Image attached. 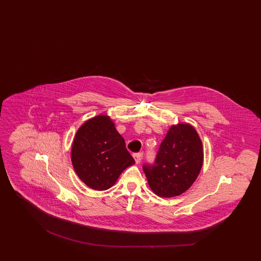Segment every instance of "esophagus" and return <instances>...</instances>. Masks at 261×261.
<instances>
[{"instance_id": "obj_1", "label": "esophagus", "mask_w": 261, "mask_h": 261, "mask_svg": "<svg viewBox=\"0 0 261 261\" xmlns=\"http://www.w3.org/2000/svg\"><path fill=\"white\" fill-rule=\"evenodd\" d=\"M142 153H136V154H133V159H134V161L136 162V164H139L141 161H142Z\"/></svg>"}]
</instances>
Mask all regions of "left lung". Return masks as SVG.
<instances>
[{
  "label": "left lung",
  "mask_w": 261,
  "mask_h": 261,
  "mask_svg": "<svg viewBox=\"0 0 261 261\" xmlns=\"http://www.w3.org/2000/svg\"><path fill=\"white\" fill-rule=\"evenodd\" d=\"M203 163L200 136L191 125L172 126L162 141L154 164H144L150 189L155 195L172 198L192 186Z\"/></svg>",
  "instance_id": "1"
}]
</instances>
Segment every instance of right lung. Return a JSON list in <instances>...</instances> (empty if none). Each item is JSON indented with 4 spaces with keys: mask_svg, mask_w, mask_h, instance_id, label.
I'll return each instance as SVG.
<instances>
[{
    "mask_svg": "<svg viewBox=\"0 0 261 261\" xmlns=\"http://www.w3.org/2000/svg\"><path fill=\"white\" fill-rule=\"evenodd\" d=\"M71 156L78 177L100 191L110 189L123 171L135 163L125 140L106 115L92 117L78 128Z\"/></svg>",
    "mask_w": 261,
    "mask_h": 261,
    "instance_id": "right-lung-1",
    "label": "right lung"
}]
</instances>
